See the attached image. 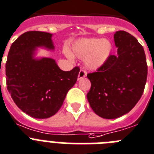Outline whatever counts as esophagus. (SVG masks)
Here are the masks:
<instances>
[{
    "label": "esophagus",
    "instance_id": "obj_1",
    "mask_svg": "<svg viewBox=\"0 0 154 154\" xmlns=\"http://www.w3.org/2000/svg\"><path fill=\"white\" fill-rule=\"evenodd\" d=\"M86 75H87L86 70L84 69H81V70L79 71L78 77H77V78H78V80H81V79L83 78V77H86Z\"/></svg>",
    "mask_w": 154,
    "mask_h": 154
}]
</instances>
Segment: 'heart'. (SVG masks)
Returning a JSON list of instances; mask_svg holds the SVG:
<instances>
[{
	"instance_id": "1",
	"label": "heart",
	"mask_w": 154,
	"mask_h": 154,
	"mask_svg": "<svg viewBox=\"0 0 154 154\" xmlns=\"http://www.w3.org/2000/svg\"><path fill=\"white\" fill-rule=\"evenodd\" d=\"M73 53L81 59H85V65L91 69L102 66L112 54V45L110 41L100 38H83L73 45ZM66 55L71 57L69 53Z\"/></svg>"
}]
</instances>
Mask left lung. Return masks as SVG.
Wrapping results in <instances>:
<instances>
[{
    "instance_id": "1",
    "label": "left lung",
    "mask_w": 154,
    "mask_h": 154,
    "mask_svg": "<svg viewBox=\"0 0 154 154\" xmlns=\"http://www.w3.org/2000/svg\"><path fill=\"white\" fill-rule=\"evenodd\" d=\"M118 54L111 55L96 72L88 73L91 86L87 97L91 108L104 119H116L134 108L147 78L143 47L125 31L114 34Z\"/></svg>"
}]
</instances>
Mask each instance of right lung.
I'll list each match as a JSON object with an SVG mask.
<instances>
[{
	"label": "right lung",
	"mask_w": 154,
	"mask_h": 154,
	"mask_svg": "<svg viewBox=\"0 0 154 154\" xmlns=\"http://www.w3.org/2000/svg\"><path fill=\"white\" fill-rule=\"evenodd\" d=\"M51 37L38 31L23 33L11 45L5 65L7 88L13 101L35 119H47L60 110L80 71L79 66L63 71L53 59H33L35 47L54 49Z\"/></svg>",
	"instance_id": "1"
}]
</instances>
